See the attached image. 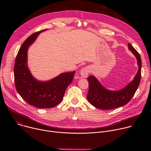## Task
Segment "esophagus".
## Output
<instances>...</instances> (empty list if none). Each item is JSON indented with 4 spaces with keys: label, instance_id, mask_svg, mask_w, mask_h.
<instances>
[{
    "label": "esophagus",
    "instance_id": "1",
    "mask_svg": "<svg viewBox=\"0 0 151 151\" xmlns=\"http://www.w3.org/2000/svg\"><path fill=\"white\" fill-rule=\"evenodd\" d=\"M89 72H90L89 68L85 67V68L82 69V70H81L80 74L82 78H87L88 76Z\"/></svg>",
    "mask_w": 151,
    "mask_h": 151
}]
</instances>
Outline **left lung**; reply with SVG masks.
Returning a JSON list of instances; mask_svg holds the SVG:
<instances>
[{
	"label": "left lung",
	"instance_id": "left-lung-1",
	"mask_svg": "<svg viewBox=\"0 0 151 151\" xmlns=\"http://www.w3.org/2000/svg\"><path fill=\"white\" fill-rule=\"evenodd\" d=\"M128 49L137 58L139 70L134 79L123 89L119 91H111L105 88L93 75L90 76L87 80L89 90L87 94L88 101L97 108L109 110L121 107L127 104L133 97L137 90L141 78L142 60L140 55L134 47L128 43Z\"/></svg>",
	"mask_w": 151,
	"mask_h": 151
}]
</instances>
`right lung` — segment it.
I'll return each instance as SVG.
<instances>
[{"label":"right lung","instance_id":"1","mask_svg":"<svg viewBox=\"0 0 151 151\" xmlns=\"http://www.w3.org/2000/svg\"><path fill=\"white\" fill-rule=\"evenodd\" d=\"M30 36L20 47L17 55L14 68L15 88L29 104L37 108H51L63 100L66 90L72 82L75 71L61 73L48 81L36 80L27 67V51L37 36L42 32Z\"/></svg>","mask_w":151,"mask_h":151}]
</instances>
